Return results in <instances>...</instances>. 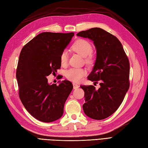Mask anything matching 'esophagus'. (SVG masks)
Wrapping results in <instances>:
<instances>
[{"label": "esophagus", "instance_id": "esophagus-1", "mask_svg": "<svg viewBox=\"0 0 148 148\" xmlns=\"http://www.w3.org/2000/svg\"><path fill=\"white\" fill-rule=\"evenodd\" d=\"M73 88L74 89H77L79 87L78 85H77V84H75V83H73Z\"/></svg>", "mask_w": 148, "mask_h": 148}]
</instances>
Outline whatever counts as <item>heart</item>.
Instances as JSON below:
<instances>
[{
  "instance_id": "heart-1",
  "label": "heart",
  "mask_w": 148,
  "mask_h": 148,
  "mask_svg": "<svg viewBox=\"0 0 148 148\" xmlns=\"http://www.w3.org/2000/svg\"><path fill=\"white\" fill-rule=\"evenodd\" d=\"M71 49L85 57V62L90 63L92 62V46L90 42L85 39H78L71 46ZM62 65H66L68 62V53L65 50L62 52L60 56ZM86 70L83 68H71L66 70L65 76L68 80L73 82H80L86 75Z\"/></svg>"
}]
</instances>
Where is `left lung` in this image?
<instances>
[{
	"instance_id": "obj_1",
	"label": "left lung",
	"mask_w": 148,
	"mask_h": 148,
	"mask_svg": "<svg viewBox=\"0 0 148 148\" xmlns=\"http://www.w3.org/2000/svg\"><path fill=\"white\" fill-rule=\"evenodd\" d=\"M78 36L93 41L97 57L89 80L100 82L96 90L93 85H82L85 92L84 113L95 120H102L116 112L129 88L130 64L120 41L99 27L83 31Z\"/></svg>"
}]
</instances>
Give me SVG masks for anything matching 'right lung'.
I'll return each mask as SVG.
<instances>
[{
    "instance_id": "add662e5",
    "label": "right lung",
    "mask_w": 148,
    "mask_h": 148,
    "mask_svg": "<svg viewBox=\"0 0 148 148\" xmlns=\"http://www.w3.org/2000/svg\"><path fill=\"white\" fill-rule=\"evenodd\" d=\"M73 36V32H42L21 51L16 70L19 98L28 112L41 122H53L63 116L73 89L70 81L57 86L49 84L46 78L60 68L61 53Z\"/></svg>"
}]
</instances>
